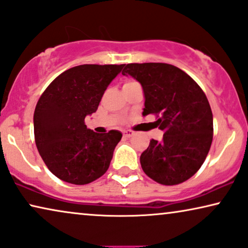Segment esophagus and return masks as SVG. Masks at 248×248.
Returning a JSON list of instances; mask_svg holds the SVG:
<instances>
[{
    "label": "esophagus",
    "instance_id": "obj_1",
    "mask_svg": "<svg viewBox=\"0 0 248 248\" xmlns=\"http://www.w3.org/2000/svg\"><path fill=\"white\" fill-rule=\"evenodd\" d=\"M135 135V133L133 130H124V136L126 137V138H130V137H133Z\"/></svg>",
    "mask_w": 248,
    "mask_h": 248
}]
</instances>
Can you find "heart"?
Returning a JSON list of instances; mask_svg holds the SVG:
<instances>
[{
  "instance_id": "1",
  "label": "heart",
  "mask_w": 248,
  "mask_h": 248,
  "mask_svg": "<svg viewBox=\"0 0 248 248\" xmlns=\"http://www.w3.org/2000/svg\"><path fill=\"white\" fill-rule=\"evenodd\" d=\"M131 82H135V81H127L126 84H124V85H127V84H131Z\"/></svg>"
}]
</instances>
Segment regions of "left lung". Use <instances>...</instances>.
<instances>
[{"label":"left lung","instance_id":"left-lung-1","mask_svg":"<svg viewBox=\"0 0 248 248\" xmlns=\"http://www.w3.org/2000/svg\"><path fill=\"white\" fill-rule=\"evenodd\" d=\"M143 87V115L156 114L162 140H152L140 155L141 169L158 184L172 186L194 176L209 153L213 115L209 101L193 78L167 63L124 64Z\"/></svg>","mask_w":248,"mask_h":248}]
</instances>
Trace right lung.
<instances>
[{
    "mask_svg": "<svg viewBox=\"0 0 248 248\" xmlns=\"http://www.w3.org/2000/svg\"><path fill=\"white\" fill-rule=\"evenodd\" d=\"M124 64H81L53 80L34 113L37 150L48 170L65 183L86 185L107 172L122 134H97L85 118L96 112L110 82Z\"/></svg>",
    "mask_w": 248,
    "mask_h": 248,
    "instance_id": "obj_1",
    "label": "right lung"
}]
</instances>
